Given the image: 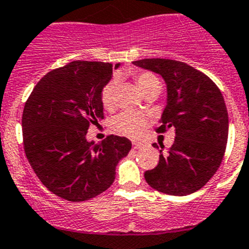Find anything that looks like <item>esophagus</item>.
Here are the masks:
<instances>
[{
	"label": "esophagus",
	"instance_id": "obj_1",
	"mask_svg": "<svg viewBox=\"0 0 249 249\" xmlns=\"http://www.w3.org/2000/svg\"><path fill=\"white\" fill-rule=\"evenodd\" d=\"M143 147L142 143H138V142H133V148L134 149H141Z\"/></svg>",
	"mask_w": 249,
	"mask_h": 249
}]
</instances>
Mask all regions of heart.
Wrapping results in <instances>:
<instances>
[{
  "mask_svg": "<svg viewBox=\"0 0 249 249\" xmlns=\"http://www.w3.org/2000/svg\"><path fill=\"white\" fill-rule=\"evenodd\" d=\"M134 81H136V85L138 86V89H140L143 95L150 90L159 89L158 79L150 72H137V74H134ZM116 89H117V81L116 80H111L102 89L101 102L105 108L112 109L115 107ZM147 123L148 120L144 116L134 112H123L113 120L112 127L118 134L131 137V138H138L147 127Z\"/></svg>",
  "mask_w": 249,
  "mask_h": 249,
  "instance_id": "b5f03b06",
  "label": "heart"
}]
</instances>
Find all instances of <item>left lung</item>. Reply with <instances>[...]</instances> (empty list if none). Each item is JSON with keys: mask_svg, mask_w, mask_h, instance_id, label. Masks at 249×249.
<instances>
[{"mask_svg": "<svg viewBox=\"0 0 249 249\" xmlns=\"http://www.w3.org/2000/svg\"><path fill=\"white\" fill-rule=\"evenodd\" d=\"M136 67L160 75L166 84V105L158 133L174 128L168 152L161 147L158 165L144 173L153 189L174 196L200 190L218 169L229 138V113L213 80L185 63L142 59ZM154 148L158 144L154 143Z\"/></svg>", "mask_w": 249, "mask_h": 249, "instance_id": "left-lung-1", "label": "left lung"}]
</instances>
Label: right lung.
I'll list each match as a JSON object with an SVG mask.
<instances>
[{"mask_svg": "<svg viewBox=\"0 0 249 249\" xmlns=\"http://www.w3.org/2000/svg\"><path fill=\"white\" fill-rule=\"evenodd\" d=\"M112 69L111 63L71 61L44 75L24 105L27 159L43 185L68 201H85L107 190L118 161L132 148L128 138L113 134L100 143L86 140L90 124L104 118L101 91Z\"/></svg>", "mask_w": 249, "mask_h": 249, "instance_id": "obj_1", "label": "right lung"}]
</instances>
